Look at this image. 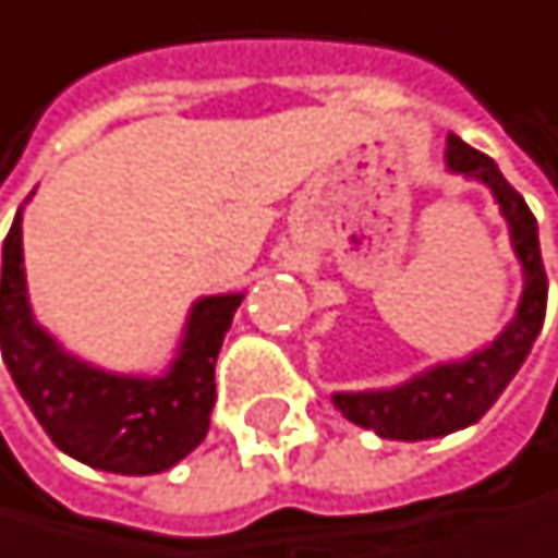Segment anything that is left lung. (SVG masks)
<instances>
[{
    "mask_svg": "<svg viewBox=\"0 0 558 558\" xmlns=\"http://www.w3.org/2000/svg\"><path fill=\"white\" fill-rule=\"evenodd\" d=\"M448 173H459L472 183H482L492 201H496L506 227L509 244L522 270V294L509 325L492 338L488 344L452 357L435 361L409 381L391 388H364V391H335V409L381 438L391 441H425L441 438L475 425L492 404L499 401L506 385L515 378L522 361L532 351V341L539 338L546 320V267L539 254V223H535L525 201L502 177V170L485 154L462 143L459 136H448L445 146Z\"/></svg>",
    "mask_w": 558,
    "mask_h": 558,
    "instance_id": "obj_1",
    "label": "left lung"
}]
</instances>
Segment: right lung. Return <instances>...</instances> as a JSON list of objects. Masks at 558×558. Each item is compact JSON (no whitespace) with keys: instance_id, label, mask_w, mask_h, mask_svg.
<instances>
[{"instance_id":"add662e5","label":"right lung","mask_w":558,"mask_h":558,"mask_svg":"<svg viewBox=\"0 0 558 558\" xmlns=\"http://www.w3.org/2000/svg\"><path fill=\"white\" fill-rule=\"evenodd\" d=\"M29 204V201H26ZM2 244L0 348L33 415L70 459L117 475H157L204 441L217 401L214 368L244 291L197 298L170 364L157 375L106 372L62 348L29 301L23 210Z\"/></svg>"}]
</instances>
